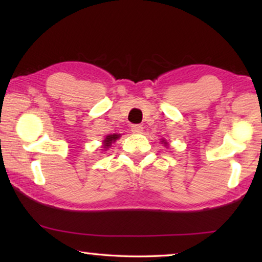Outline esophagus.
<instances>
[{
    "label": "esophagus",
    "mask_w": 262,
    "mask_h": 262,
    "mask_svg": "<svg viewBox=\"0 0 262 262\" xmlns=\"http://www.w3.org/2000/svg\"><path fill=\"white\" fill-rule=\"evenodd\" d=\"M132 132L134 133V134H142V132H143V127L141 125H133Z\"/></svg>",
    "instance_id": "obj_1"
}]
</instances>
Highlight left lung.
Returning <instances> with one entry per match:
<instances>
[{"mask_svg":"<svg viewBox=\"0 0 262 262\" xmlns=\"http://www.w3.org/2000/svg\"><path fill=\"white\" fill-rule=\"evenodd\" d=\"M162 142H164V144H166V142H165V141H164V140H163Z\"/></svg>","mask_w":262,"mask_h":262,"instance_id":"obj_1","label":"left lung"}]
</instances>
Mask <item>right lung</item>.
Returning a JSON list of instances; mask_svg holds the SVG:
<instances>
[{"instance_id":"obj_1","label":"right lung","mask_w":262,"mask_h":262,"mask_svg":"<svg viewBox=\"0 0 262 262\" xmlns=\"http://www.w3.org/2000/svg\"><path fill=\"white\" fill-rule=\"evenodd\" d=\"M120 134H112V135H107L104 139L103 141V148L106 150L108 149L111 145H112V143H114L115 141H117L118 139H120Z\"/></svg>"}]
</instances>
